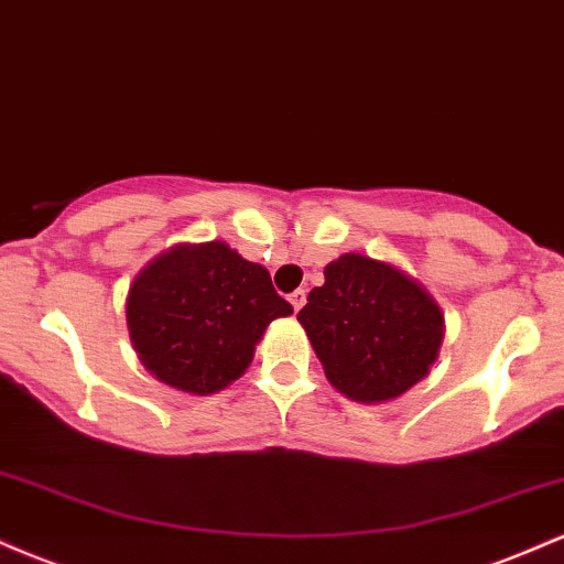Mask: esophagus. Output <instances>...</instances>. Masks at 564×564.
<instances>
[{
  "instance_id": "obj_1",
  "label": "esophagus",
  "mask_w": 564,
  "mask_h": 564,
  "mask_svg": "<svg viewBox=\"0 0 564 564\" xmlns=\"http://www.w3.org/2000/svg\"><path fill=\"white\" fill-rule=\"evenodd\" d=\"M304 300H307V294H304V291L300 289V291H294V294L289 296V302H291V307L296 310V313H300V310L304 307Z\"/></svg>"
}]
</instances>
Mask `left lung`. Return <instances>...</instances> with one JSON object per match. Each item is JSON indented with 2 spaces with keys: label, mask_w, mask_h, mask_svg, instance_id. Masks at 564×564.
I'll use <instances>...</instances> for the list:
<instances>
[{
  "label": "left lung",
  "mask_w": 564,
  "mask_h": 564,
  "mask_svg": "<svg viewBox=\"0 0 564 564\" xmlns=\"http://www.w3.org/2000/svg\"><path fill=\"white\" fill-rule=\"evenodd\" d=\"M296 321L345 398L379 405L419 384L440 355L443 310L398 264L347 251L328 262Z\"/></svg>",
  "instance_id": "1"
}]
</instances>
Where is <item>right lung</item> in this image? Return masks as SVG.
<instances>
[{
	"label": "right lung",
	"mask_w": 564,
	"mask_h": 564,
	"mask_svg": "<svg viewBox=\"0 0 564 564\" xmlns=\"http://www.w3.org/2000/svg\"><path fill=\"white\" fill-rule=\"evenodd\" d=\"M291 313L268 270L225 241L161 251L127 294V328L140 364L191 394H215L243 377L264 328Z\"/></svg>",
	"instance_id": "add662e5"
}]
</instances>
